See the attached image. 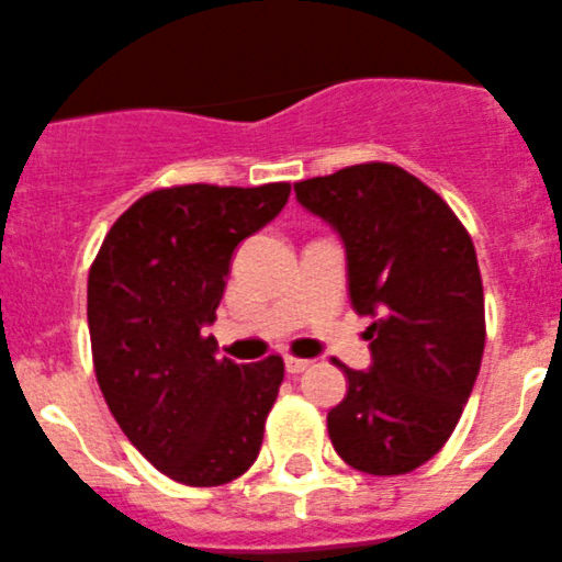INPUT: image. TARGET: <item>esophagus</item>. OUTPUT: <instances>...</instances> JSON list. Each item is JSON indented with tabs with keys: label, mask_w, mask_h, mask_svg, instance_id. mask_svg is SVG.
I'll return each instance as SVG.
<instances>
[{
	"label": "esophagus",
	"mask_w": 562,
	"mask_h": 562,
	"mask_svg": "<svg viewBox=\"0 0 562 562\" xmlns=\"http://www.w3.org/2000/svg\"><path fill=\"white\" fill-rule=\"evenodd\" d=\"M311 366H313V360H307V358H293V355H288L285 358L288 374H302V371H307Z\"/></svg>",
	"instance_id": "obj_1"
}]
</instances>
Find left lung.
Instances as JSON below:
<instances>
[{
	"instance_id": "1",
	"label": "left lung",
	"mask_w": 562,
	"mask_h": 562,
	"mask_svg": "<svg viewBox=\"0 0 562 562\" xmlns=\"http://www.w3.org/2000/svg\"><path fill=\"white\" fill-rule=\"evenodd\" d=\"M340 233L355 311L374 366L355 371L327 416L344 463L374 476L411 474L447 447L480 374L485 296L474 240L454 210L393 162H358L293 186Z\"/></svg>"
}]
</instances>
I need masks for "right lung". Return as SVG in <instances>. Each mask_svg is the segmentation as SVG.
I'll return each instance as SVG.
<instances>
[{
    "label": "right lung",
    "instance_id": "1",
    "mask_svg": "<svg viewBox=\"0 0 562 562\" xmlns=\"http://www.w3.org/2000/svg\"><path fill=\"white\" fill-rule=\"evenodd\" d=\"M291 186H171L130 204L88 271L99 391L130 443L169 480L216 487L257 460L285 363L216 358L213 324L235 246Z\"/></svg>",
    "mask_w": 562,
    "mask_h": 562
}]
</instances>
